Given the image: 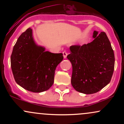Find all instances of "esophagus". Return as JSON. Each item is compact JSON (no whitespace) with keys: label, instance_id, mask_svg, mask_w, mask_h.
<instances>
[{"label":"esophagus","instance_id":"obj_1","mask_svg":"<svg viewBox=\"0 0 124 124\" xmlns=\"http://www.w3.org/2000/svg\"><path fill=\"white\" fill-rule=\"evenodd\" d=\"M67 55H68V53H67L66 51H64V52H63V56L64 58H66Z\"/></svg>","mask_w":124,"mask_h":124}]
</instances>
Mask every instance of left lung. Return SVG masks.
Here are the masks:
<instances>
[{"instance_id": "8db88e82", "label": "left lung", "mask_w": 124, "mask_h": 124, "mask_svg": "<svg viewBox=\"0 0 124 124\" xmlns=\"http://www.w3.org/2000/svg\"><path fill=\"white\" fill-rule=\"evenodd\" d=\"M94 31L92 42L72 45L67 58L72 65L71 83L78 92L93 94L110 82L114 69V51L106 32Z\"/></svg>"}]
</instances>
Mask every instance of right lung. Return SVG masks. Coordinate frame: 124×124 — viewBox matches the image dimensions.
I'll return each instance as SVG.
<instances>
[{"mask_svg":"<svg viewBox=\"0 0 124 124\" xmlns=\"http://www.w3.org/2000/svg\"><path fill=\"white\" fill-rule=\"evenodd\" d=\"M62 53L45 51L35 44L32 29L28 28L18 38L10 58L11 68L16 83L34 93L47 90L53 85L56 66L63 60Z\"/></svg>","mask_w":124,"mask_h":124,"instance_id":"1","label":"right lung"}]
</instances>
